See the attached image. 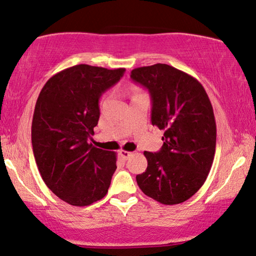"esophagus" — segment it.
<instances>
[{"label": "esophagus", "instance_id": "34e87169", "mask_svg": "<svg viewBox=\"0 0 256 256\" xmlns=\"http://www.w3.org/2000/svg\"><path fill=\"white\" fill-rule=\"evenodd\" d=\"M119 153H120L121 158L124 159V160H127V159L129 158V156H130L132 154V152H129V151H126V150H121Z\"/></svg>", "mask_w": 256, "mask_h": 256}]
</instances>
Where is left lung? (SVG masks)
<instances>
[{"instance_id": "8db88e82", "label": "left lung", "mask_w": 256, "mask_h": 256, "mask_svg": "<svg viewBox=\"0 0 256 256\" xmlns=\"http://www.w3.org/2000/svg\"><path fill=\"white\" fill-rule=\"evenodd\" d=\"M134 82L150 92L151 122L164 130L159 152H144L148 168L136 176L144 194L164 205L191 198L205 183L213 164L216 124L202 84L167 64L132 70Z\"/></svg>"}]
</instances>
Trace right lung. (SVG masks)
I'll use <instances>...</instances> for the list:
<instances>
[{
	"mask_svg": "<svg viewBox=\"0 0 256 256\" xmlns=\"http://www.w3.org/2000/svg\"><path fill=\"white\" fill-rule=\"evenodd\" d=\"M124 70L72 66L46 81L35 104L32 145L38 172L46 186L72 206H89L108 194L116 154L88 140L100 119L102 94Z\"/></svg>",
	"mask_w": 256,
	"mask_h": 256,
	"instance_id": "obj_1",
	"label": "right lung"
}]
</instances>
